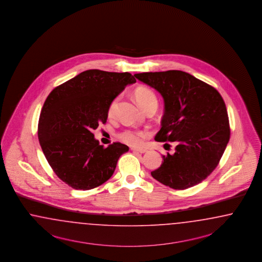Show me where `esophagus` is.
Segmentation results:
<instances>
[{"instance_id":"34e87169","label":"esophagus","mask_w":262,"mask_h":262,"mask_svg":"<svg viewBox=\"0 0 262 262\" xmlns=\"http://www.w3.org/2000/svg\"><path fill=\"white\" fill-rule=\"evenodd\" d=\"M132 150L134 151L140 152V154H144V152H146V151H147V149H145V148H133Z\"/></svg>"}]
</instances>
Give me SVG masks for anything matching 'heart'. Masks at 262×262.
<instances>
[{
	"mask_svg": "<svg viewBox=\"0 0 262 262\" xmlns=\"http://www.w3.org/2000/svg\"><path fill=\"white\" fill-rule=\"evenodd\" d=\"M135 98L136 102L142 107L143 110L151 103H158V100H157V97L155 95V93L151 91L150 88H144V86L138 88L135 90ZM118 101H119V97H115L108 104L107 115L110 117H112L114 115L117 104H118ZM118 136L123 142L127 143L132 146L140 145L144 140V134L142 132L137 130V129H132V128L123 130L122 133H120Z\"/></svg>",
	"mask_w": 262,
	"mask_h": 262,
	"instance_id": "obj_1",
	"label": "heart"
}]
</instances>
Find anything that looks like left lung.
I'll list each match as a JSON object with an SVG mask.
<instances>
[{
  "instance_id": "left-lung-1",
  "label": "left lung",
  "mask_w": 262,
  "mask_h": 262,
  "mask_svg": "<svg viewBox=\"0 0 262 262\" xmlns=\"http://www.w3.org/2000/svg\"><path fill=\"white\" fill-rule=\"evenodd\" d=\"M135 77L164 99L161 128L155 139L177 144L174 155L162 156V164L151 172L152 178L178 190L202 183L219 164L230 140L222 96L213 86L179 70L139 73Z\"/></svg>"
}]
</instances>
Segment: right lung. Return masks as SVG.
I'll return each mask as SVG.
<instances>
[{
  "label": "right lung",
  "instance_id": "obj_1",
  "mask_svg": "<svg viewBox=\"0 0 262 262\" xmlns=\"http://www.w3.org/2000/svg\"><path fill=\"white\" fill-rule=\"evenodd\" d=\"M136 82L127 73L92 69L56 86L43 104L38 139L56 176L78 190H89L111 179L120 156L128 147L113 142L104 148L94 129L106 123L111 101L127 84Z\"/></svg>",
  "mask_w": 262,
  "mask_h": 262
}]
</instances>
